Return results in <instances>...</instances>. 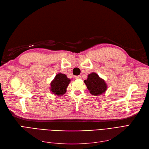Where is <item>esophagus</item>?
<instances>
[{
  "mask_svg": "<svg viewBox=\"0 0 149 149\" xmlns=\"http://www.w3.org/2000/svg\"><path fill=\"white\" fill-rule=\"evenodd\" d=\"M75 79H81V76H75Z\"/></svg>",
  "mask_w": 149,
  "mask_h": 149,
  "instance_id": "esophagus-1",
  "label": "esophagus"
}]
</instances>
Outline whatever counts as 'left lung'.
Listing matches in <instances>:
<instances>
[{"instance_id": "left-lung-1", "label": "left lung", "mask_w": 149, "mask_h": 149, "mask_svg": "<svg viewBox=\"0 0 149 149\" xmlns=\"http://www.w3.org/2000/svg\"><path fill=\"white\" fill-rule=\"evenodd\" d=\"M84 83L86 84L90 93L95 96L105 93L107 88V84L96 73L89 74L87 79L84 81Z\"/></svg>"}]
</instances>
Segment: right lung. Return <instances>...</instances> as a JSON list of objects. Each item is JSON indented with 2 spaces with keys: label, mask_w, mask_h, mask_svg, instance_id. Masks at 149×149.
<instances>
[{
  "label": "right lung",
  "mask_w": 149,
  "mask_h": 149,
  "mask_svg": "<svg viewBox=\"0 0 149 149\" xmlns=\"http://www.w3.org/2000/svg\"><path fill=\"white\" fill-rule=\"evenodd\" d=\"M71 80L65 74L58 73L50 84V91L54 95L62 96L66 93L67 88Z\"/></svg>",
  "instance_id": "1"
}]
</instances>
